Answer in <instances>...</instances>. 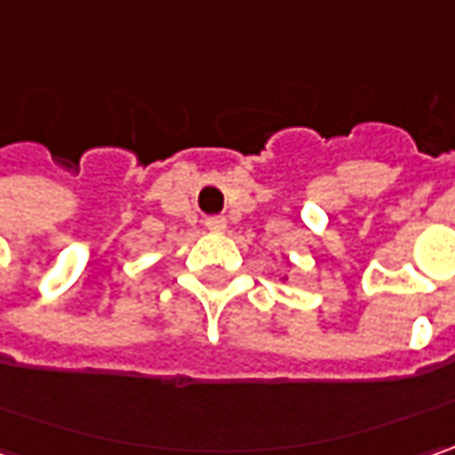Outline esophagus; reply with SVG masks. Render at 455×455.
<instances>
[{
  "label": "esophagus",
  "instance_id": "1",
  "mask_svg": "<svg viewBox=\"0 0 455 455\" xmlns=\"http://www.w3.org/2000/svg\"><path fill=\"white\" fill-rule=\"evenodd\" d=\"M206 228L208 231H224L227 228V219L224 216H208Z\"/></svg>",
  "mask_w": 455,
  "mask_h": 455
}]
</instances>
